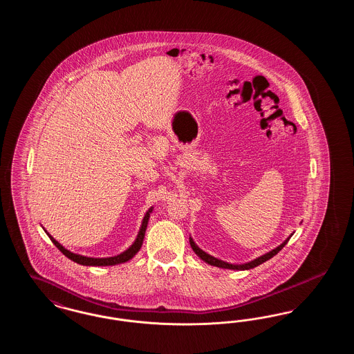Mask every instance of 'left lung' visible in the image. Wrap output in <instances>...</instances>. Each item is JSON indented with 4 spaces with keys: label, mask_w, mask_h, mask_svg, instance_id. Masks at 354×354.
<instances>
[{
    "label": "left lung",
    "mask_w": 354,
    "mask_h": 354,
    "mask_svg": "<svg viewBox=\"0 0 354 354\" xmlns=\"http://www.w3.org/2000/svg\"><path fill=\"white\" fill-rule=\"evenodd\" d=\"M292 236V235H290ZM290 236L286 239V241L281 244V245H279L277 248H274V250H272L270 252L266 253V254H263V256H260V257H257V259H254L253 261H250V263H247V264H241V266H234V264H228V263H224V261H221L219 259H216V257H214V256H211V254H208V253L204 252L202 251L195 243H194V240L189 237V244H191V247H192V250H194V252L196 253L202 260H204L207 264H209V266H215V267H219V268H224V270H251V268H254V267H257V266H260V264H263V263H266L267 260H270V257H273L274 254H277V253L280 252L283 248H284V245H286V243L289 241V239H290Z\"/></svg>",
    "instance_id": "left-lung-1"
}]
</instances>
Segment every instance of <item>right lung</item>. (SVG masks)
<instances>
[{
    "label": "right lung",
    "mask_w": 354,
    "mask_h": 354,
    "mask_svg": "<svg viewBox=\"0 0 354 354\" xmlns=\"http://www.w3.org/2000/svg\"><path fill=\"white\" fill-rule=\"evenodd\" d=\"M152 208L149 209V212L145 215V218H143V221H142V227H140V231H139V234H138V237H136V240L134 241V244L129 248V250H126L124 252L120 253L118 256H113V257H104V259H94V257H86V256H82V254H77V253L70 252L68 250H65L53 236H48L50 237L51 241H53V244L61 251V252L64 253L66 257H68L70 260H73V261H75V263H78V264H81V266H91V267H104V266H115V264H120V263H126V261H129L130 259H133L135 254L138 253V251L140 250V247H142V244H143V239H145V234H146V228H147V223H149V218H150V212H151ZM46 232V231H45Z\"/></svg>",
    "instance_id": "add662e5"
}]
</instances>
